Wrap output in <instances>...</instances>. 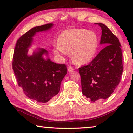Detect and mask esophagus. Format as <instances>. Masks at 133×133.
Masks as SVG:
<instances>
[{"mask_svg": "<svg viewBox=\"0 0 133 133\" xmlns=\"http://www.w3.org/2000/svg\"><path fill=\"white\" fill-rule=\"evenodd\" d=\"M73 70H74V68H72L71 66L69 67L68 69H67V71H68V72H72Z\"/></svg>", "mask_w": 133, "mask_h": 133, "instance_id": "obj_1", "label": "esophagus"}]
</instances>
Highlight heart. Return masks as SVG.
<instances>
[{
	"label": "heart",
	"instance_id": "1",
	"mask_svg": "<svg viewBox=\"0 0 133 133\" xmlns=\"http://www.w3.org/2000/svg\"><path fill=\"white\" fill-rule=\"evenodd\" d=\"M98 44V37L95 32L84 29H70L59 35L58 42L54 46V52L58 57H63L71 51L73 60L83 64L93 59Z\"/></svg>",
	"mask_w": 133,
	"mask_h": 133
}]
</instances>
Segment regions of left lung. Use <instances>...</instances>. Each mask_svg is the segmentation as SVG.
I'll list each match as a JSON object with an SVG mask.
<instances>
[{
    "label": "left lung",
    "mask_w": 133,
    "mask_h": 133,
    "mask_svg": "<svg viewBox=\"0 0 133 133\" xmlns=\"http://www.w3.org/2000/svg\"><path fill=\"white\" fill-rule=\"evenodd\" d=\"M101 44H105L87 66L79 68L83 95L91 101L105 99L120 83L123 72L122 54L119 39L103 23Z\"/></svg>",
    "instance_id": "obj_1"
}]
</instances>
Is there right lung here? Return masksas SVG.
<instances>
[{
  "mask_svg": "<svg viewBox=\"0 0 133 133\" xmlns=\"http://www.w3.org/2000/svg\"><path fill=\"white\" fill-rule=\"evenodd\" d=\"M53 26L48 23L30 29L17 40L13 55L12 69L18 86L29 99L43 103L59 93L67 66L52 62L43 48H37L31 55L28 52L33 37L37 32L49 31Z\"/></svg>",
  "mask_w": 133,
  "mask_h": 133,
  "instance_id": "obj_1",
  "label": "right lung"
}]
</instances>
